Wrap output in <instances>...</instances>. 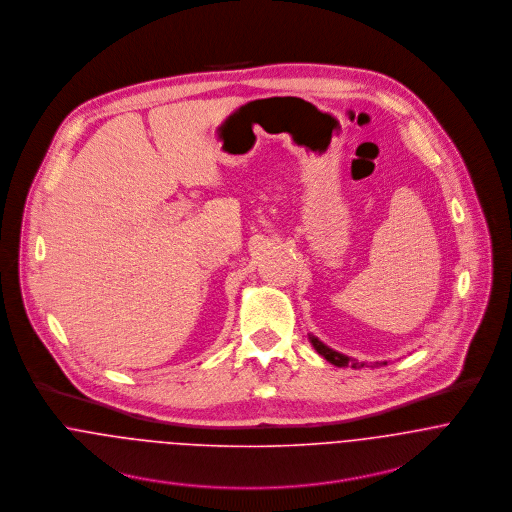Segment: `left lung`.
I'll use <instances>...</instances> for the list:
<instances>
[{
    "label": "left lung",
    "instance_id": "1",
    "mask_svg": "<svg viewBox=\"0 0 512 512\" xmlns=\"http://www.w3.org/2000/svg\"><path fill=\"white\" fill-rule=\"evenodd\" d=\"M308 340L312 343V347L326 359V361H330L332 365H336V367H353V369H361V367H367V363H359L357 359H351V357H347V355H343L340 351H336V349H332V347H328L324 341L318 340L316 336H308ZM373 365H387V361H377V363H373ZM373 365H369V367H373Z\"/></svg>",
    "mask_w": 512,
    "mask_h": 512
}]
</instances>
